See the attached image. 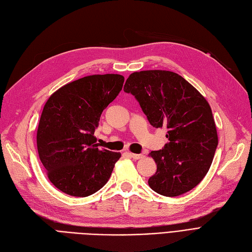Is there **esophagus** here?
<instances>
[{
    "instance_id": "34e87169",
    "label": "esophagus",
    "mask_w": 252,
    "mask_h": 252,
    "mask_svg": "<svg viewBox=\"0 0 252 252\" xmlns=\"http://www.w3.org/2000/svg\"><path fill=\"white\" fill-rule=\"evenodd\" d=\"M128 154L133 160H139L143 157V155H139V154H133V153H128Z\"/></svg>"
}]
</instances>
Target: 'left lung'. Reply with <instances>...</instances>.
Instances as JSON below:
<instances>
[{"mask_svg":"<svg viewBox=\"0 0 252 252\" xmlns=\"http://www.w3.org/2000/svg\"><path fill=\"white\" fill-rule=\"evenodd\" d=\"M124 91L134 95L151 125L168 130L164 147L149 154L157 164L149 187L167 197L191 191L205 178L219 144L207 99L182 76L164 70L133 72Z\"/></svg>","mask_w":252,"mask_h":252,"instance_id":"8db88e82","label":"left lung"}]
</instances>
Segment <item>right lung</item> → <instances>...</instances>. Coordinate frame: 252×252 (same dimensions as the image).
<instances>
[{"instance_id": "obj_1", "label": "right lung", "mask_w": 252, "mask_h": 252, "mask_svg": "<svg viewBox=\"0 0 252 252\" xmlns=\"http://www.w3.org/2000/svg\"><path fill=\"white\" fill-rule=\"evenodd\" d=\"M123 84L120 74H95L63 86L46 100L37 148L47 177L61 192L87 197L109 180L121 154L98 148L94 131Z\"/></svg>"}]
</instances>
